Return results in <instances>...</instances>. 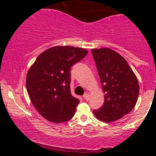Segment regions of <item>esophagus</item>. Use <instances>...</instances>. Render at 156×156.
Wrapping results in <instances>:
<instances>
[{
	"mask_svg": "<svg viewBox=\"0 0 156 156\" xmlns=\"http://www.w3.org/2000/svg\"><path fill=\"white\" fill-rule=\"evenodd\" d=\"M83 97H84V99L86 100V101H87V100H89L90 99V95L88 94H84V96H83Z\"/></svg>",
	"mask_w": 156,
	"mask_h": 156,
	"instance_id": "1",
	"label": "esophagus"
}]
</instances>
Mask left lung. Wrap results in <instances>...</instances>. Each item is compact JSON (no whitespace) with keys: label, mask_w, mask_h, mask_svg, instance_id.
I'll return each instance as SVG.
<instances>
[{"label":"left lung","mask_w":156,"mask_h":156,"mask_svg":"<svg viewBox=\"0 0 156 156\" xmlns=\"http://www.w3.org/2000/svg\"><path fill=\"white\" fill-rule=\"evenodd\" d=\"M104 93V103L93 111L102 122H115L128 114L136 105L139 83L124 57L109 48L91 50Z\"/></svg>","instance_id":"obj_1"}]
</instances>
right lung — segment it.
Returning a JSON list of instances; mask_svg holds the SVG:
<instances>
[{
	"mask_svg": "<svg viewBox=\"0 0 156 156\" xmlns=\"http://www.w3.org/2000/svg\"><path fill=\"white\" fill-rule=\"evenodd\" d=\"M87 53L72 46L53 47L41 53L28 71L26 89L30 100L49 122H65L75 115L79 100L71 94L70 69Z\"/></svg>",
	"mask_w": 156,
	"mask_h": 156,
	"instance_id": "add662e5",
	"label": "right lung"
}]
</instances>
